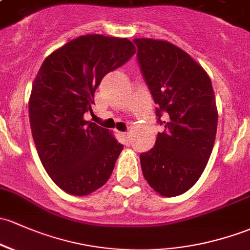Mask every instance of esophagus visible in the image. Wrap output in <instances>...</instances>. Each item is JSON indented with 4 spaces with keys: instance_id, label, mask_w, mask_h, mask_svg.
I'll list each match as a JSON object with an SVG mask.
<instances>
[{
    "instance_id": "1",
    "label": "esophagus",
    "mask_w": 250,
    "mask_h": 250,
    "mask_svg": "<svg viewBox=\"0 0 250 250\" xmlns=\"http://www.w3.org/2000/svg\"><path fill=\"white\" fill-rule=\"evenodd\" d=\"M120 138H122L123 143L126 144V146H128L130 144V133L128 132H120Z\"/></svg>"
}]
</instances>
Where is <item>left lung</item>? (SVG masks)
<instances>
[{
    "mask_svg": "<svg viewBox=\"0 0 250 250\" xmlns=\"http://www.w3.org/2000/svg\"><path fill=\"white\" fill-rule=\"evenodd\" d=\"M137 62L163 126L154 147L139 155L147 184L165 197L187 192L208 165L217 132L210 77L189 55L168 42L135 39Z\"/></svg>",
    "mask_w": 250,
    "mask_h": 250,
    "instance_id": "8db88e82",
    "label": "left lung"
}]
</instances>
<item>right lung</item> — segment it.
Returning a JSON list of instances; mask_svg holds the SVG:
<instances>
[{"mask_svg": "<svg viewBox=\"0 0 250 250\" xmlns=\"http://www.w3.org/2000/svg\"><path fill=\"white\" fill-rule=\"evenodd\" d=\"M135 53L126 38L89 34L56 50L40 66L28 104L32 136L45 170L69 194H89L113 171L124 146L83 115L92 112L104 75Z\"/></svg>", "mask_w": 250, "mask_h": 250, "instance_id": "1", "label": "right lung"}]
</instances>
